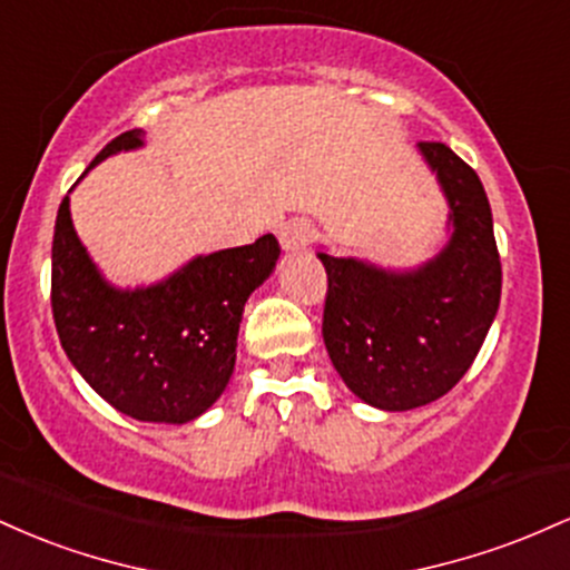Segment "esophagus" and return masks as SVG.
Returning <instances> with one entry per match:
<instances>
[{
    "instance_id": "esophagus-1",
    "label": "esophagus",
    "mask_w": 570,
    "mask_h": 570,
    "mask_svg": "<svg viewBox=\"0 0 570 570\" xmlns=\"http://www.w3.org/2000/svg\"><path fill=\"white\" fill-rule=\"evenodd\" d=\"M313 238V225L307 219H292L286 225L278 227V240L286 252H297V248H305Z\"/></svg>"
}]
</instances>
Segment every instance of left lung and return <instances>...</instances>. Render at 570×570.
Wrapping results in <instances>:
<instances>
[{
  "label": "left lung",
  "mask_w": 570,
  "mask_h": 570,
  "mask_svg": "<svg viewBox=\"0 0 570 570\" xmlns=\"http://www.w3.org/2000/svg\"><path fill=\"white\" fill-rule=\"evenodd\" d=\"M417 147L453 212V238L440 257L412 273H385L318 252L332 364L353 394L391 412L423 407L466 375L501 299L499 246L480 176L448 144Z\"/></svg>",
  "instance_id": "left-lung-1"
}]
</instances>
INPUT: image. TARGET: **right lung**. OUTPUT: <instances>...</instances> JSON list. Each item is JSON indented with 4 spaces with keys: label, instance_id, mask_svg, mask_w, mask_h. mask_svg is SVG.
<instances>
[{
    "label": "right lung",
    "instance_id": "obj_1",
    "mask_svg": "<svg viewBox=\"0 0 570 570\" xmlns=\"http://www.w3.org/2000/svg\"><path fill=\"white\" fill-rule=\"evenodd\" d=\"M134 147H141L139 128L109 141L90 166ZM278 254L276 235L267 233L193 259L166 284L117 292L85 254L63 198L50 276L58 337L77 372L115 410L136 421L187 423L230 381L244 305Z\"/></svg>",
    "mask_w": 570,
    "mask_h": 570
}]
</instances>
